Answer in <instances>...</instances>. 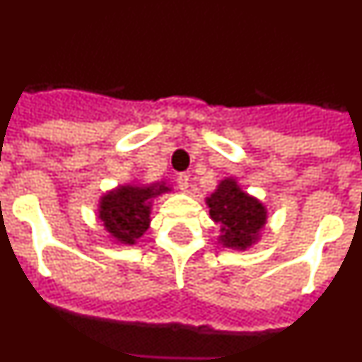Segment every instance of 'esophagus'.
<instances>
[{
	"mask_svg": "<svg viewBox=\"0 0 362 362\" xmlns=\"http://www.w3.org/2000/svg\"><path fill=\"white\" fill-rule=\"evenodd\" d=\"M175 181H177L179 190L188 192V188H190V177H188L187 174H179L177 177H175Z\"/></svg>",
	"mask_w": 362,
	"mask_h": 362,
	"instance_id": "34e87169",
	"label": "esophagus"
}]
</instances>
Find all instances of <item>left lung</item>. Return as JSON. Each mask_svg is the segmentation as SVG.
Returning <instances> with one entry per match:
<instances>
[{
    "label": "left lung",
    "mask_w": 362,
    "mask_h": 362,
    "mask_svg": "<svg viewBox=\"0 0 362 362\" xmlns=\"http://www.w3.org/2000/svg\"><path fill=\"white\" fill-rule=\"evenodd\" d=\"M204 203L210 209V217L219 225L217 241L225 248L246 250L259 241L268 221V210L257 197L243 190L235 179L219 181Z\"/></svg>",
    "instance_id": "8db88e82"
}]
</instances>
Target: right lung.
<instances>
[{"label": "right lung", "instance_id": "obj_1", "mask_svg": "<svg viewBox=\"0 0 362 362\" xmlns=\"http://www.w3.org/2000/svg\"><path fill=\"white\" fill-rule=\"evenodd\" d=\"M165 181L158 183H124L99 197L98 217L108 238L117 245H136L150 226L152 201L170 192Z\"/></svg>", "mask_w": 362, "mask_h": 362}]
</instances>
